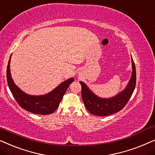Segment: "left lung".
Segmentation results:
<instances>
[{"label": "left lung", "mask_w": 155, "mask_h": 155, "mask_svg": "<svg viewBox=\"0 0 155 155\" xmlns=\"http://www.w3.org/2000/svg\"><path fill=\"white\" fill-rule=\"evenodd\" d=\"M131 77L126 87L122 91L111 98H101L94 94L83 81L81 85V97L86 108L93 115L106 116L118 112L124 108L135 90L136 84V70L135 63L131 56Z\"/></svg>", "instance_id": "8db88e82"}]
</instances>
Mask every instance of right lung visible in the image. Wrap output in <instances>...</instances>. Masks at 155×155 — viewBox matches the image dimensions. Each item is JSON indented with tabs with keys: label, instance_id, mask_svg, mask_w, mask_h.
I'll return each instance as SVG.
<instances>
[{
	"label": "right lung",
	"instance_id": "add662e5",
	"mask_svg": "<svg viewBox=\"0 0 155 155\" xmlns=\"http://www.w3.org/2000/svg\"><path fill=\"white\" fill-rule=\"evenodd\" d=\"M10 59L11 56L8 61L6 74L8 84L10 91L20 106L35 114L48 115L54 112L58 108L69 86L74 81V78H69L63 81L48 94L40 96L28 94L20 89L13 80L10 69Z\"/></svg>",
	"mask_w": 155,
	"mask_h": 155
}]
</instances>
